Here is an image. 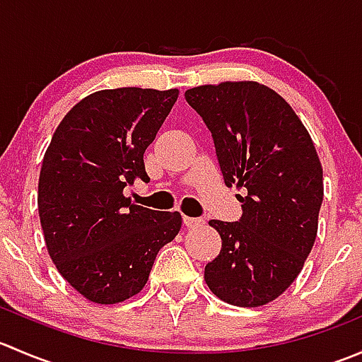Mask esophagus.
Segmentation results:
<instances>
[{"mask_svg":"<svg viewBox=\"0 0 362 362\" xmlns=\"http://www.w3.org/2000/svg\"><path fill=\"white\" fill-rule=\"evenodd\" d=\"M184 224L185 228H199V226L204 224V221L202 217H187V215H185Z\"/></svg>","mask_w":362,"mask_h":362,"instance_id":"1","label":"esophagus"}]
</instances>
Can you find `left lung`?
Segmentation results:
<instances>
[{"instance_id":"8db88e82","label":"left lung","mask_w":362,"mask_h":362,"mask_svg":"<svg viewBox=\"0 0 362 362\" xmlns=\"http://www.w3.org/2000/svg\"><path fill=\"white\" fill-rule=\"evenodd\" d=\"M214 136L224 184L243 189L238 222L210 221L221 254L204 282L224 303L255 308L279 298L312 250L322 204V166L289 103L252 80L185 90Z\"/></svg>"}]
</instances>
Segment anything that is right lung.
<instances>
[{"label": "right lung", "instance_id": "right-lung-1", "mask_svg": "<svg viewBox=\"0 0 362 362\" xmlns=\"http://www.w3.org/2000/svg\"><path fill=\"white\" fill-rule=\"evenodd\" d=\"M178 89L89 94L57 126L43 156L38 214L50 259L69 286L98 305L140 293L182 215L131 203L124 187L148 180L144 154Z\"/></svg>", "mask_w": 362, "mask_h": 362}]
</instances>
